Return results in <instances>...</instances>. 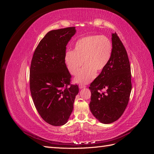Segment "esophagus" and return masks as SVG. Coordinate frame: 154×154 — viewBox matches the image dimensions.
I'll use <instances>...</instances> for the list:
<instances>
[{
    "instance_id": "esophagus-1",
    "label": "esophagus",
    "mask_w": 154,
    "mask_h": 154,
    "mask_svg": "<svg viewBox=\"0 0 154 154\" xmlns=\"http://www.w3.org/2000/svg\"><path fill=\"white\" fill-rule=\"evenodd\" d=\"M86 86L85 85H83V84H81V83H80V85H79V88H85Z\"/></svg>"
}]
</instances>
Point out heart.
I'll list each match as a JSON object with an SVG mask.
<instances>
[{
	"instance_id": "b5f03b06",
	"label": "heart",
	"mask_w": 154,
	"mask_h": 154,
	"mask_svg": "<svg viewBox=\"0 0 154 154\" xmlns=\"http://www.w3.org/2000/svg\"><path fill=\"white\" fill-rule=\"evenodd\" d=\"M112 44L104 35H89L79 38L74 45L73 51L65 54V63L68 71L73 76L78 74L85 62V66L76 77L77 83H87L100 73L109 62Z\"/></svg>"
}]
</instances>
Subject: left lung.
Returning a JSON list of instances; mask_svg holds the SVG:
<instances>
[{"mask_svg": "<svg viewBox=\"0 0 154 154\" xmlns=\"http://www.w3.org/2000/svg\"><path fill=\"white\" fill-rule=\"evenodd\" d=\"M112 53L109 62L89 87L91 112L105 124L113 123L122 116L132 90L128 54L116 32L112 35ZM103 89L105 92L102 91Z\"/></svg>", "mask_w": 154, "mask_h": 154, "instance_id": "left-lung-1", "label": "left lung"}]
</instances>
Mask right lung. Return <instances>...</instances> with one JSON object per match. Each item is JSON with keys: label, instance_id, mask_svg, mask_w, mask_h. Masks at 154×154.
<instances>
[{"label": "right lung", "instance_id": "add662e5", "mask_svg": "<svg viewBox=\"0 0 154 154\" xmlns=\"http://www.w3.org/2000/svg\"><path fill=\"white\" fill-rule=\"evenodd\" d=\"M75 27L52 30L40 40L31 60L29 86L38 114L53 126L66 124L73 110L78 85L65 63L66 45L75 34Z\"/></svg>", "mask_w": 154, "mask_h": 154}]
</instances>
